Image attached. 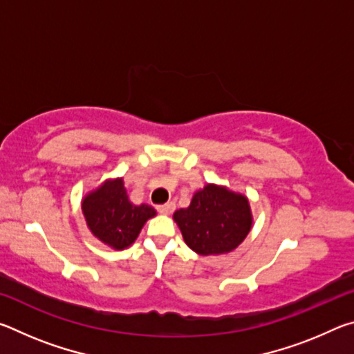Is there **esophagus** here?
<instances>
[{"label": "esophagus", "instance_id": "obj_1", "mask_svg": "<svg viewBox=\"0 0 354 354\" xmlns=\"http://www.w3.org/2000/svg\"><path fill=\"white\" fill-rule=\"evenodd\" d=\"M175 207H176L175 203L169 201V203H165V205L158 206V211H159L160 214H171L173 211H175Z\"/></svg>", "mask_w": 354, "mask_h": 354}]
</instances>
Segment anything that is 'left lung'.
Listing matches in <instances>:
<instances>
[{
  "instance_id": "left-lung-1",
  "label": "left lung",
  "mask_w": 354,
  "mask_h": 354,
  "mask_svg": "<svg viewBox=\"0 0 354 354\" xmlns=\"http://www.w3.org/2000/svg\"><path fill=\"white\" fill-rule=\"evenodd\" d=\"M173 218L185 243L203 256L227 253L237 248L251 227L248 200L212 184L196 192L190 206L179 209Z\"/></svg>"
}]
</instances>
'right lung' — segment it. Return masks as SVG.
<instances>
[{
    "mask_svg": "<svg viewBox=\"0 0 354 354\" xmlns=\"http://www.w3.org/2000/svg\"><path fill=\"white\" fill-rule=\"evenodd\" d=\"M82 212L93 234L115 250L129 247L145 221L156 215L151 206H136L129 201L123 179L107 181L87 195Z\"/></svg>",
    "mask_w": 354,
    "mask_h": 354,
    "instance_id": "right-lung-1",
    "label": "right lung"
}]
</instances>
